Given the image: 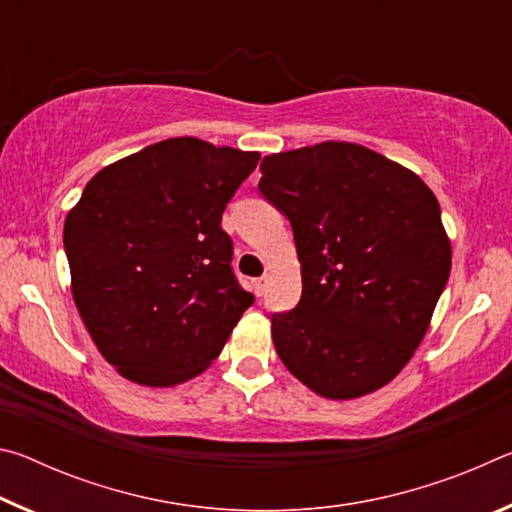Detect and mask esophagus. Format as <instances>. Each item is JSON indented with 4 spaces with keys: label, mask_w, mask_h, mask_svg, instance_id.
Returning a JSON list of instances; mask_svg holds the SVG:
<instances>
[{
    "label": "esophagus",
    "mask_w": 512,
    "mask_h": 512,
    "mask_svg": "<svg viewBox=\"0 0 512 512\" xmlns=\"http://www.w3.org/2000/svg\"><path fill=\"white\" fill-rule=\"evenodd\" d=\"M266 287H268V280H266V277H257V280H253V291L257 293V296H264V293H266Z\"/></svg>",
    "instance_id": "obj_1"
}]
</instances>
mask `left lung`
Segmentation results:
<instances>
[{
    "mask_svg": "<svg viewBox=\"0 0 512 512\" xmlns=\"http://www.w3.org/2000/svg\"><path fill=\"white\" fill-rule=\"evenodd\" d=\"M259 194L287 216L302 296L271 316L284 366L329 400L377 391L418 348L452 268L440 205L413 171L348 142L266 155Z\"/></svg>",
    "mask_w": 512,
    "mask_h": 512,
    "instance_id": "8db88e82",
    "label": "left lung"
}]
</instances>
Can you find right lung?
<instances>
[{
	"instance_id": "add662e5",
	"label": "right lung",
	"mask_w": 512,
	"mask_h": 512,
	"mask_svg": "<svg viewBox=\"0 0 512 512\" xmlns=\"http://www.w3.org/2000/svg\"><path fill=\"white\" fill-rule=\"evenodd\" d=\"M257 162L259 153L173 137L101 169L67 214L74 302L126 379L196 377L255 302L232 271L221 216Z\"/></svg>"
}]
</instances>
